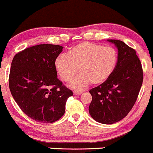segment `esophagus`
<instances>
[{
	"instance_id": "1",
	"label": "esophagus",
	"mask_w": 153,
	"mask_h": 153,
	"mask_svg": "<svg viewBox=\"0 0 153 153\" xmlns=\"http://www.w3.org/2000/svg\"><path fill=\"white\" fill-rule=\"evenodd\" d=\"M74 95H80V94H82V92L81 91H74Z\"/></svg>"
}]
</instances>
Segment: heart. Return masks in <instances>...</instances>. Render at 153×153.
I'll list each match as a JSON object with an SVG mask.
<instances>
[{
  "mask_svg": "<svg viewBox=\"0 0 153 153\" xmlns=\"http://www.w3.org/2000/svg\"><path fill=\"white\" fill-rule=\"evenodd\" d=\"M117 63V53L110 46L84 42L74 46L68 55L61 54L56 58L54 66L60 78L71 82L74 90L86 88L91 83L98 85L105 82L114 72Z\"/></svg>",
  "mask_w": 153,
  "mask_h": 153,
  "instance_id": "obj_1",
  "label": "heart"
}]
</instances>
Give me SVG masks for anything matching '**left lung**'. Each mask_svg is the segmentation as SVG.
<instances>
[{"instance_id":"obj_1","label":"left lung","mask_w":153,"mask_h":153,"mask_svg":"<svg viewBox=\"0 0 153 153\" xmlns=\"http://www.w3.org/2000/svg\"><path fill=\"white\" fill-rule=\"evenodd\" d=\"M108 41L118 50L117 65L105 82L89 91L92 96L89 113L103 124H112L127 115L143 82V69L135 51L122 41Z\"/></svg>"}]
</instances>
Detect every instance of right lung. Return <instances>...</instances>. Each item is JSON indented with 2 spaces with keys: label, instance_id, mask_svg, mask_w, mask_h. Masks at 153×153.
Here are the masks:
<instances>
[{
  "label": "right lung",
  "instance_id": "right-lung-1",
  "mask_svg": "<svg viewBox=\"0 0 153 153\" xmlns=\"http://www.w3.org/2000/svg\"><path fill=\"white\" fill-rule=\"evenodd\" d=\"M63 47L43 44L25 49L13 58L10 91L21 109L33 120L53 123L62 117L73 92L57 78L56 58Z\"/></svg>",
  "mask_w": 153,
  "mask_h": 153
}]
</instances>
